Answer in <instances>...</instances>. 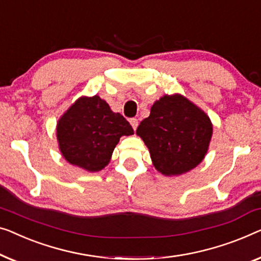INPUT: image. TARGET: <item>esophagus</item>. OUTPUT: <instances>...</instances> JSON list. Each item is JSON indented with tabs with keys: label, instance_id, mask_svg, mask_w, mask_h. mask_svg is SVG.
<instances>
[{
	"label": "esophagus",
	"instance_id": "obj_1",
	"mask_svg": "<svg viewBox=\"0 0 261 261\" xmlns=\"http://www.w3.org/2000/svg\"><path fill=\"white\" fill-rule=\"evenodd\" d=\"M129 122H130V124H132V127H133V129L134 130H137V128H138V119H135V118H133V119H130L129 120Z\"/></svg>",
	"mask_w": 261,
	"mask_h": 261
}]
</instances>
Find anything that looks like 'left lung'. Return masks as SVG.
I'll return each mask as SVG.
<instances>
[{"instance_id":"left-lung-1","label":"left lung","mask_w":261,"mask_h":261,"mask_svg":"<svg viewBox=\"0 0 261 261\" xmlns=\"http://www.w3.org/2000/svg\"><path fill=\"white\" fill-rule=\"evenodd\" d=\"M210 118L181 95H165L140 122L137 134L148 147L155 168L165 175L193 169L205 158L212 137Z\"/></svg>"}]
</instances>
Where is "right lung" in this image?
<instances>
[{
	"instance_id": "1",
	"label": "right lung",
	"mask_w": 261,
	"mask_h": 261,
	"mask_svg": "<svg viewBox=\"0 0 261 261\" xmlns=\"http://www.w3.org/2000/svg\"><path fill=\"white\" fill-rule=\"evenodd\" d=\"M58 140L69 164L89 172L101 171L122 135L133 128L119 113H113L99 96L81 97L59 120Z\"/></svg>"
}]
</instances>
